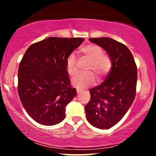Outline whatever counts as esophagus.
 <instances>
[{"label": "esophagus", "instance_id": "obj_1", "mask_svg": "<svg viewBox=\"0 0 156 156\" xmlns=\"http://www.w3.org/2000/svg\"><path fill=\"white\" fill-rule=\"evenodd\" d=\"M80 92H81V91H80V90H79V89H77V94H80Z\"/></svg>", "mask_w": 156, "mask_h": 156}]
</instances>
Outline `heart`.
<instances>
[{
  "label": "heart",
  "mask_w": 156,
  "mask_h": 156,
  "mask_svg": "<svg viewBox=\"0 0 156 156\" xmlns=\"http://www.w3.org/2000/svg\"><path fill=\"white\" fill-rule=\"evenodd\" d=\"M80 52L84 56L90 60L87 70L90 72L81 73L72 78V83L78 89H83L93 84L95 82L96 73L98 78H102L109 72L112 69V59L107 54H102V49L96 44H89L82 47ZM66 70L71 76H75L78 73V67L75 55L71 54L66 60Z\"/></svg>",
  "instance_id": "heart-1"
}]
</instances>
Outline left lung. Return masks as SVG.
Returning <instances> with one entry per match:
<instances>
[{"instance_id": "8db88e82", "label": "left lung", "mask_w": 156, "mask_h": 156, "mask_svg": "<svg viewBox=\"0 0 156 156\" xmlns=\"http://www.w3.org/2000/svg\"><path fill=\"white\" fill-rule=\"evenodd\" d=\"M103 48L112 59V69L103 83L91 89V99L84 107L92 126L108 129L128 112L136 96L137 67L128 47L112 38H89Z\"/></svg>"}]
</instances>
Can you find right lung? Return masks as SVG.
Segmentation results:
<instances>
[{"label":"right lung","mask_w":156,"mask_h":156,"mask_svg":"<svg viewBox=\"0 0 156 156\" xmlns=\"http://www.w3.org/2000/svg\"><path fill=\"white\" fill-rule=\"evenodd\" d=\"M84 39L49 37L25 53L18 73L20 101L30 117L46 126L65 118V107L76 95L66 70V60Z\"/></svg>","instance_id":"right-lung-1"}]
</instances>
